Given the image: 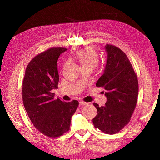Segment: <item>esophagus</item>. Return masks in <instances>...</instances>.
Wrapping results in <instances>:
<instances>
[{
    "instance_id": "obj_1",
    "label": "esophagus",
    "mask_w": 160,
    "mask_h": 160,
    "mask_svg": "<svg viewBox=\"0 0 160 160\" xmlns=\"http://www.w3.org/2000/svg\"><path fill=\"white\" fill-rule=\"evenodd\" d=\"M88 103H86V102H84V101H80L79 102V105H81V106H83V105H88Z\"/></svg>"
}]
</instances>
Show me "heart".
I'll return each mask as SVG.
<instances>
[{"mask_svg":"<svg viewBox=\"0 0 160 160\" xmlns=\"http://www.w3.org/2000/svg\"><path fill=\"white\" fill-rule=\"evenodd\" d=\"M77 57L82 68L95 69L99 63V57L93 48L88 47L79 51Z\"/></svg>","mask_w":160,"mask_h":160,"instance_id":"heart-1","label":"heart"}]
</instances>
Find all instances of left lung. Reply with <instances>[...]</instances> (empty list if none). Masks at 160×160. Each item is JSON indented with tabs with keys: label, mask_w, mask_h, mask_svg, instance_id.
I'll use <instances>...</instances> for the list:
<instances>
[{
	"label": "left lung",
	"mask_w": 160,
	"mask_h": 160,
	"mask_svg": "<svg viewBox=\"0 0 160 160\" xmlns=\"http://www.w3.org/2000/svg\"><path fill=\"white\" fill-rule=\"evenodd\" d=\"M105 49L107 61L96 86L105 89L107 102L101 107L93 103L98 114L93 123L95 128L111 135L129 122L136 106L139 86L137 75L125 53L112 45H106Z\"/></svg>",
	"instance_id": "8db88e82"
}]
</instances>
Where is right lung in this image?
Wrapping results in <instances>:
<instances>
[{
  "label": "right lung",
  "mask_w": 160,
  "mask_h": 160,
  "mask_svg": "<svg viewBox=\"0 0 160 160\" xmlns=\"http://www.w3.org/2000/svg\"><path fill=\"white\" fill-rule=\"evenodd\" d=\"M66 51L53 47L35 56L27 65L22 81V101L28 118L38 132L50 138L68 132L79 105L77 100L63 102L55 99L52 93L59 80L57 61Z\"/></svg>",
  "instance_id": "1"
}]
</instances>
